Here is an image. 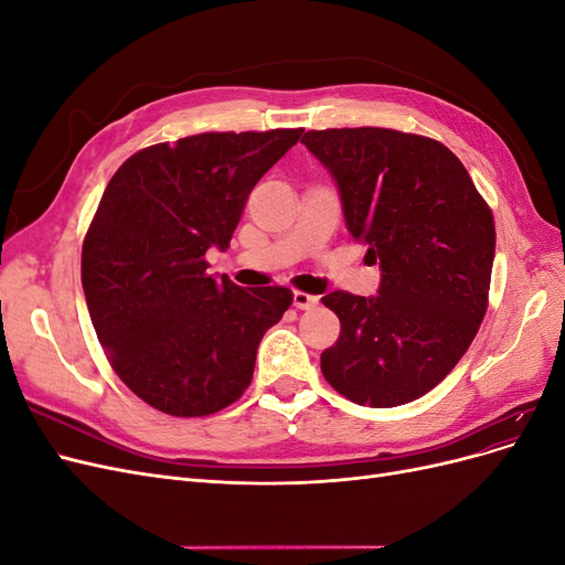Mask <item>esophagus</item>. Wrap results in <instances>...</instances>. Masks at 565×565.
<instances>
[{
  "mask_svg": "<svg viewBox=\"0 0 565 565\" xmlns=\"http://www.w3.org/2000/svg\"><path fill=\"white\" fill-rule=\"evenodd\" d=\"M292 301H295V306L297 309H301V311H309V309H313V306H318V297L316 295H306V292H295V297H292Z\"/></svg>",
  "mask_w": 565,
  "mask_h": 565,
  "instance_id": "34e87169",
  "label": "esophagus"
}]
</instances>
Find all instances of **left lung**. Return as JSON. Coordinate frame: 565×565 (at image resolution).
<instances>
[{
	"label": "left lung",
	"mask_w": 565,
	"mask_h": 565,
	"mask_svg": "<svg viewBox=\"0 0 565 565\" xmlns=\"http://www.w3.org/2000/svg\"><path fill=\"white\" fill-rule=\"evenodd\" d=\"M301 143L332 174L355 241L380 262L377 297L330 292L337 344L324 380L358 405L422 398L467 353L486 309L494 221L452 150L417 134L358 127L306 131Z\"/></svg>",
	"instance_id": "left-lung-1"
}]
</instances>
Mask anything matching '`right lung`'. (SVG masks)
<instances>
[{"label":"right lung","instance_id":"add662e5","mask_svg":"<svg viewBox=\"0 0 565 565\" xmlns=\"http://www.w3.org/2000/svg\"><path fill=\"white\" fill-rule=\"evenodd\" d=\"M301 129L210 131L158 143L117 169L82 245V287L100 347L136 396L204 417L243 396L259 341L292 303L287 287L207 273L245 202Z\"/></svg>","mask_w":565,"mask_h":565}]
</instances>
